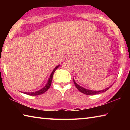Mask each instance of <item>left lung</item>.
<instances>
[{"label":"left lung","instance_id":"obj_1","mask_svg":"<svg viewBox=\"0 0 130 130\" xmlns=\"http://www.w3.org/2000/svg\"><path fill=\"white\" fill-rule=\"evenodd\" d=\"M73 79V82L74 83V84H75V87H76L77 89H78L79 90V92H80L81 93L84 94H86V95H96V94H101V93H102L103 92H106V91L107 90H108L109 89L110 87H108L107 88H106V89H104V90H98V91H96V90H89V89H85V88L82 87L81 86H80V85L79 84H78L76 83L75 82V80L74 79V78Z\"/></svg>","mask_w":130,"mask_h":130}]
</instances>
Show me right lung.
Here are the masks:
<instances>
[{"label": "right lung", "instance_id": "obj_1", "mask_svg": "<svg viewBox=\"0 0 130 130\" xmlns=\"http://www.w3.org/2000/svg\"><path fill=\"white\" fill-rule=\"evenodd\" d=\"M59 65H57V67H55L54 68V69L53 70V71H52V73L51 74L50 76V78L48 79V80L47 82V83L46 85H45V87H44L43 88H42V89L38 90V91H36V92H31V93H27V92H23V93L26 94H27V95H32V96H34V95H41L42 94L44 93L45 92H46L47 90L51 86V81H52V78H53V75H54V73L55 71V70H56L57 69L59 68Z\"/></svg>", "mask_w": 130, "mask_h": 130}]
</instances>
